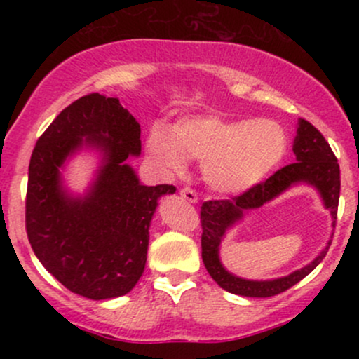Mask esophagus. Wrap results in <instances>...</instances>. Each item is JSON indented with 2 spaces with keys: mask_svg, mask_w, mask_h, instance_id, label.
Returning a JSON list of instances; mask_svg holds the SVG:
<instances>
[{
  "mask_svg": "<svg viewBox=\"0 0 359 359\" xmlns=\"http://www.w3.org/2000/svg\"><path fill=\"white\" fill-rule=\"evenodd\" d=\"M179 194H180V197H184V199L187 201V203H192V204H196L197 199H199V197H197V192L191 187H182L179 191Z\"/></svg>",
  "mask_w": 359,
  "mask_h": 359,
  "instance_id": "34e87169",
  "label": "esophagus"
}]
</instances>
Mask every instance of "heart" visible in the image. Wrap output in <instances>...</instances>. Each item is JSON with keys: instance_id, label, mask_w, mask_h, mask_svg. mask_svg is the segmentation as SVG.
<instances>
[{"instance_id": "heart-1", "label": "heart", "mask_w": 359, "mask_h": 359, "mask_svg": "<svg viewBox=\"0 0 359 359\" xmlns=\"http://www.w3.org/2000/svg\"><path fill=\"white\" fill-rule=\"evenodd\" d=\"M287 137L271 119H229L199 114L179 119L172 130L155 123L147 135V154L168 172H182L187 158L203 162L208 185L238 194L262 182L282 162Z\"/></svg>"}]
</instances>
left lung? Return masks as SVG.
Wrapping results in <instances>:
<instances>
[{
    "mask_svg": "<svg viewBox=\"0 0 359 359\" xmlns=\"http://www.w3.org/2000/svg\"><path fill=\"white\" fill-rule=\"evenodd\" d=\"M292 150L297 158L295 163L280 168L269 179L253 185L240 196H234L231 199L205 201L201 205V226H203L201 246H203L204 266L214 278V282L231 294L243 295V297H271V295L282 294V292L294 287L295 283H299L304 277H307L323 262L329 246H331V241H329L314 262L294 271V273L287 275V277L277 280H263V282L245 280L234 277L221 265L217 251H219V243L226 229L238 219H241L243 212L269 203L280 192L290 187L292 184L307 182L314 185L323 196L325 208L331 211L332 219L337 217L341 189L339 163H337L334 151L325 142L323 133L306 119H300L297 137L294 140ZM332 224L336 226V221H332Z\"/></svg>",
    "mask_w": 359,
    "mask_h": 359,
    "instance_id": "obj_1",
    "label": "left lung"
}]
</instances>
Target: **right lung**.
Listing matches in <instances>:
<instances>
[{"instance_id": "right-lung-1", "label": "right lung", "mask_w": 359, "mask_h": 359, "mask_svg": "<svg viewBox=\"0 0 359 359\" xmlns=\"http://www.w3.org/2000/svg\"><path fill=\"white\" fill-rule=\"evenodd\" d=\"M82 144L105 162L88 196L71 198L58 168ZM140 125L118 97L82 96L36 140L28 167L25 228L40 263L65 288L93 300L121 297L142 277L148 228L168 184H140L130 155H140Z\"/></svg>"}]
</instances>
